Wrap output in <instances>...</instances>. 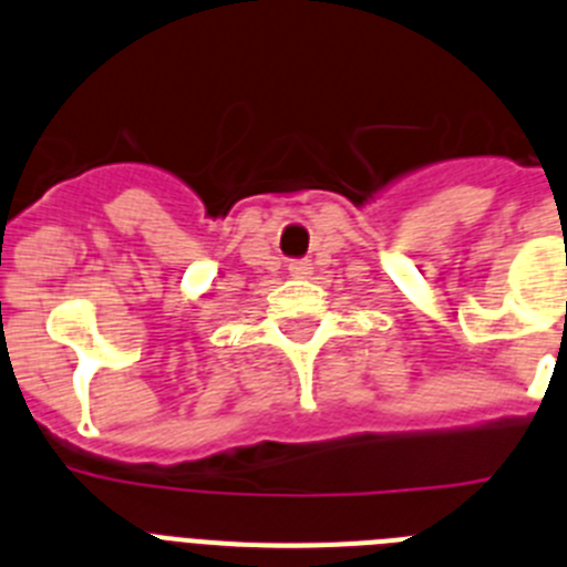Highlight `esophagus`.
I'll return each mask as SVG.
<instances>
[{
	"label": "esophagus",
	"instance_id": "1",
	"mask_svg": "<svg viewBox=\"0 0 567 567\" xmlns=\"http://www.w3.org/2000/svg\"><path fill=\"white\" fill-rule=\"evenodd\" d=\"M289 272H292L295 278H307V275H312V264H309L307 258H295L289 260Z\"/></svg>",
	"mask_w": 567,
	"mask_h": 567
}]
</instances>
